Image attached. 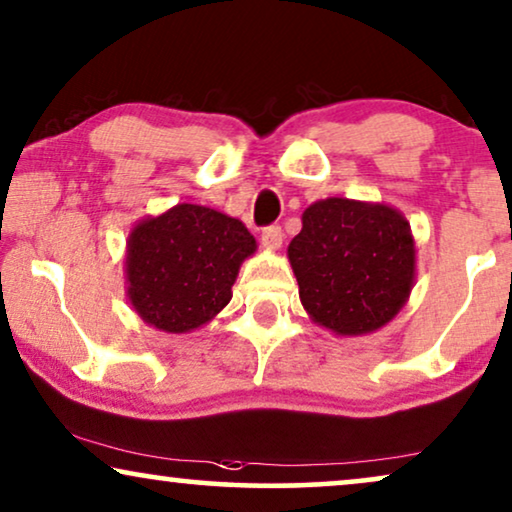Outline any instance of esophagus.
I'll list each match as a JSON object with an SVG mask.
<instances>
[{"mask_svg": "<svg viewBox=\"0 0 512 512\" xmlns=\"http://www.w3.org/2000/svg\"><path fill=\"white\" fill-rule=\"evenodd\" d=\"M262 243L271 250H278L283 245V229L278 224H271V227L262 231Z\"/></svg>", "mask_w": 512, "mask_h": 512, "instance_id": "34e87169", "label": "esophagus"}]
</instances>
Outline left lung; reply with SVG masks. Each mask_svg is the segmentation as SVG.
Segmentation results:
<instances>
[{
  "mask_svg": "<svg viewBox=\"0 0 512 512\" xmlns=\"http://www.w3.org/2000/svg\"><path fill=\"white\" fill-rule=\"evenodd\" d=\"M288 257L309 316L337 335L386 325L414 281V241L398 210L325 199L304 210Z\"/></svg>",
  "mask_w": 512,
  "mask_h": 512,
  "instance_id": "1",
  "label": "left lung"
}]
</instances>
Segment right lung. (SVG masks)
I'll return each instance as SVG.
<instances>
[{
    "instance_id": "right-lung-1",
    "label": "right lung",
    "mask_w": 512,
    "mask_h": 512,
    "mask_svg": "<svg viewBox=\"0 0 512 512\" xmlns=\"http://www.w3.org/2000/svg\"><path fill=\"white\" fill-rule=\"evenodd\" d=\"M255 238L234 217L180 203L149 217L128 238V297L145 323L189 332L231 299V285Z\"/></svg>"
}]
</instances>
